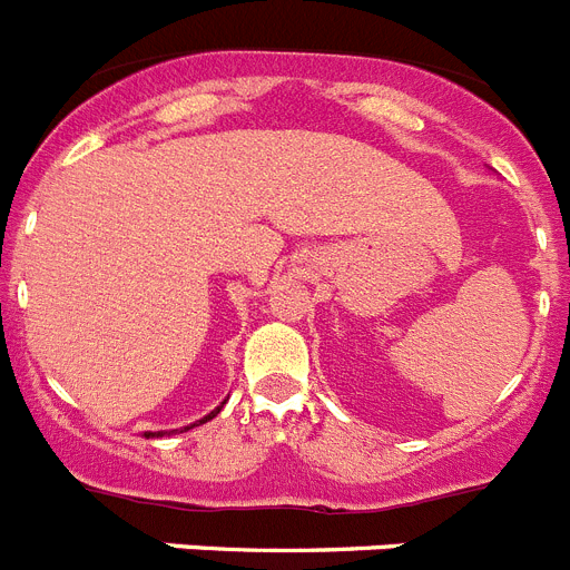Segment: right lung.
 I'll use <instances>...</instances> for the list:
<instances>
[{"label":"right lung","instance_id":"right-lung-1","mask_svg":"<svg viewBox=\"0 0 570 570\" xmlns=\"http://www.w3.org/2000/svg\"><path fill=\"white\" fill-rule=\"evenodd\" d=\"M219 411H223V405H219V407H216V411H210V414H208V416H205V420H199V422H194V425H203V422H208V420H214V416H216V414H219ZM194 425H190V428H194ZM185 431H188V428H185ZM165 434H168V431H165ZM145 436H163V434H145Z\"/></svg>","mask_w":570,"mask_h":570}]
</instances>
